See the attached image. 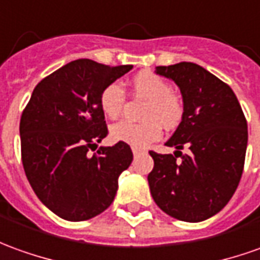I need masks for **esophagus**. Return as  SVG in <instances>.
Instances as JSON below:
<instances>
[{"label":"esophagus","mask_w":260,"mask_h":260,"mask_svg":"<svg viewBox=\"0 0 260 260\" xmlns=\"http://www.w3.org/2000/svg\"><path fill=\"white\" fill-rule=\"evenodd\" d=\"M132 151H133L134 155H139V154L143 153V150H141V148H139V147H132Z\"/></svg>","instance_id":"34e87169"}]
</instances>
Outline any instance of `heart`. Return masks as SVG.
I'll return each mask as SVG.
<instances>
[{"label":"heart","mask_w":260,"mask_h":260,"mask_svg":"<svg viewBox=\"0 0 260 260\" xmlns=\"http://www.w3.org/2000/svg\"><path fill=\"white\" fill-rule=\"evenodd\" d=\"M136 96L147 99L143 109V123L120 121L110 128L114 141L126 143L133 147H147L161 137L162 127L174 128L181 123L184 105L180 98L173 93V87L167 80L151 72L137 73L132 80ZM126 102V93L121 85L113 82L100 93V109L107 119L119 117Z\"/></svg>","instance_id":"heart-1"}]
</instances>
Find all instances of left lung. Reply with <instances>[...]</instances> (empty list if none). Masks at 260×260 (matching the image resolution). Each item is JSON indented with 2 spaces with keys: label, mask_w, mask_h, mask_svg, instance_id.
<instances>
[{
  "label": "left lung",
  "mask_w": 260,
  "mask_h": 260,
  "mask_svg": "<svg viewBox=\"0 0 260 260\" xmlns=\"http://www.w3.org/2000/svg\"><path fill=\"white\" fill-rule=\"evenodd\" d=\"M155 73L180 87L184 116L171 139L174 154L150 151L153 200L167 215L201 222L226 205L241 181L248 124L234 90L192 62L157 66ZM184 145L190 153L182 154Z\"/></svg>",
  "instance_id": "1"
}]
</instances>
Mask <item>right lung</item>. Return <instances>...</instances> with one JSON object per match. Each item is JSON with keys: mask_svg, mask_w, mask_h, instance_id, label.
I'll use <instances>...</instances> for the list:
<instances>
[{"mask_svg": "<svg viewBox=\"0 0 260 260\" xmlns=\"http://www.w3.org/2000/svg\"><path fill=\"white\" fill-rule=\"evenodd\" d=\"M133 69L90 59L72 60L34 89L19 123L25 174L39 201L66 221L102 214L133 161L126 143L102 147L107 136L100 93Z\"/></svg>", "mask_w": 260, "mask_h": 260, "instance_id": "obj_1", "label": "right lung"}]
</instances>
